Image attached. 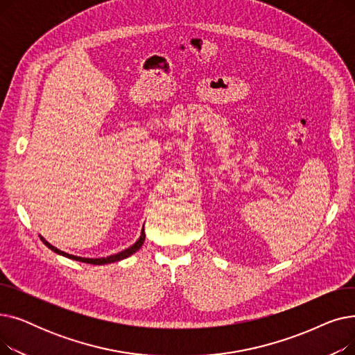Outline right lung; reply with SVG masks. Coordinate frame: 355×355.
Returning <instances> with one entry per match:
<instances>
[{
    "mask_svg": "<svg viewBox=\"0 0 355 355\" xmlns=\"http://www.w3.org/2000/svg\"><path fill=\"white\" fill-rule=\"evenodd\" d=\"M40 239L43 240V243H44L50 250H53L54 253L62 254V256L69 257V259H73V260H78V262H83V263H90V265H106V263L119 262V260L126 259V257H129L130 254H134L135 252H138V250L141 249V246L144 245V240H145V230H144V226H142V230H141V236H139V239L135 241V243H134L132 246H129L128 249H125V250H122V252H119V253H115V254L106 256V257H95V259H92V257H80V256L69 254V253H66V252L59 250L58 248H54L53 245H50L49 241H47L42 234H40Z\"/></svg>",
    "mask_w": 355,
    "mask_h": 355,
    "instance_id": "add662e5",
    "label": "right lung"
}]
</instances>
